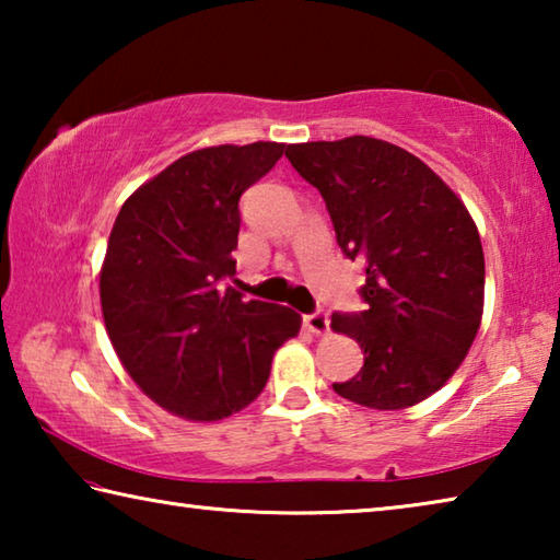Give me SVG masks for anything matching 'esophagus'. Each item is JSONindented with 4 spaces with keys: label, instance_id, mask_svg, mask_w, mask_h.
Wrapping results in <instances>:
<instances>
[{
    "label": "esophagus",
    "instance_id": "34e87169",
    "mask_svg": "<svg viewBox=\"0 0 560 560\" xmlns=\"http://www.w3.org/2000/svg\"><path fill=\"white\" fill-rule=\"evenodd\" d=\"M303 324H306V328H308L314 336H326V334H328V316L324 314V311H318V314L306 316V318H303Z\"/></svg>",
    "mask_w": 560,
    "mask_h": 560
}]
</instances>
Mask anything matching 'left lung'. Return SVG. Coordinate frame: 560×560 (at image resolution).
Wrapping results in <instances>:
<instances>
[{"instance_id":"left-lung-1","label":"left lung","mask_w":560,"mask_h":560,"mask_svg":"<svg viewBox=\"0 0 560 560\" xmlns=\"http://www.w3.org/2000/svg\"><path fill=\"white\" fill-rule=\"evenodd\" d=\"M287 158L324 197L346 257L365 261L368 308L330 316L365 363L334 390L373 410L428 400L457 373L485 314V252L469 210L385 140H316L289 145Z\"/></svg>"}]
</instances>
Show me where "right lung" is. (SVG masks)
Wrapping results in <instances>:
<instances>
[{"label": "right lung", "mask_w": 560, "mask_h": 560, "mask_svg": "<svg viewBox=\"0 0 560 560\" xmlns=\"http://www.w3.org/2000/svg\"><path fill=\"white\" fill-rule=\"evenodd\" d=\"M283 143L212 145L140 185L108 236L101 311L113 350L150 400L189 422H217L261 395L271 358L299 336L289 306L244 301L236 273L240 197Z\"/></svg>", "instance_id": "obj_1"}]
</instances>
